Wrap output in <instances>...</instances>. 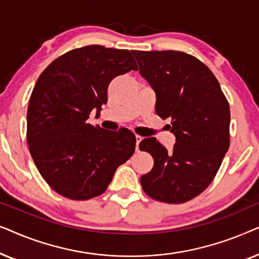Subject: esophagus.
<instances>
[{
	"instance_id": "34e87169",
	"label": "esophagus",
	"mask_w": 259,
	"mask_h": 259,
	"mask_svg": "<svg viewBox=\"0 0 259 259\" xmlns=\"http://www.w3.org/2000/svg\"><path fill=\"white\" fill-rule=\"evenodd\" d=\"M141 139H143V137H140V136H138V134H136V150L137 151L139 150V144H140Z\"/></svg>"
}]
</instances>
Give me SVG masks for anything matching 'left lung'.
Wrapping results in <instances>:
<instances>
[{
    "label": "left lung",
    "instance_id": "1",
    "mask_svg": "<svg viewBox=\"0 0 259 259\" xmlns=\"http://www.w3.org/2000/svg\"><path fill=\"white\" fill-rule=\"evenodd\" d=\"M140 74L157 95L155 113L176 136L172 152L155 139L139 144L154 160L141 176L147 196L168 204L189 201L206 190L230 146V106L210 68L176 51H134Z\"/></svg>",
    "mask_w": 259,
    "mask_h": 259
}]
</instances>
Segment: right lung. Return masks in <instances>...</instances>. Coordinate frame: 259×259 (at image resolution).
Segmentation results:
<instances>
[{"mask_svg": "<svg viewBox=\"0 0 259 259\" xmlns=\"http://www.w3.org/2000/svg\"><path fill=\"white\" fill-rule=\"evenodd\" d=\"M130 70H138L130 51L91 45L59 56L38 76L27 111V143L42 178L61 196H100L134 153L131 131L87 123L92 109L99 113L107 102L109 82Z\"/></svg>", "mask_w": 259, "mask_h": 259, "instance_id": "right-lung-1", "label": "right lung"}]
</instances>
